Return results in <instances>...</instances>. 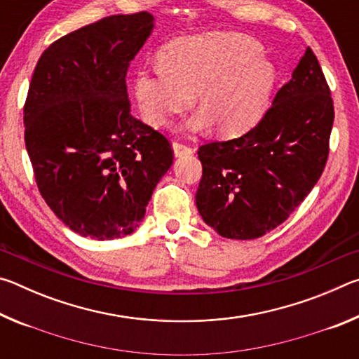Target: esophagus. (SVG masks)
<instances>
[{
  "label": "esophagus",
  "instance_id": "obj_1",
  "mask_svg": "<svg viewBox=\"0 0 359 359\" xmlns=\"http://www.w3.org/2000/svg\"><path fill=\"white\" fill-rule=\"evenodd\" d=\"M172 150H174V155L177 156V158L184 156V155L193 154V149H191V147H188V145L180 144V142H174V144H172Z\"/></svg>",
  "mask_w": 359,
  "mask_h": 359
}]
</instances>
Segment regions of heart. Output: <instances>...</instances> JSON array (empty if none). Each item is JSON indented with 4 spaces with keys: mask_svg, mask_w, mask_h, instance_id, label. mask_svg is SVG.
<instances>
[{
    "mask_svg": "<svg viewBox=\"0 0 359 359\" xmlns=\"http://www.w3.org/2000/svg\"><path fill=\"white\" fill-rule=\"evenodd\" d=\"M276 82L277 71L258 41L210 33L169 42L160 65L136 72L133 90L142 120L154 128L168 126L196 96L199 112L187 128L198 133L214 125L217 135L233 137L263 117Z\"/></svg>",
    "mask_w": 359,
    "mask_h": 359,
    "instance_id": "1",
    "label": "heart"
}]
</instances>
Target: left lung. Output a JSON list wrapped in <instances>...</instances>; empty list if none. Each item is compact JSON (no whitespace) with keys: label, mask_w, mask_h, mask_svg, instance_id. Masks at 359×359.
<instances>
[{"label":"left lung","mask_w":359,"mask_h":359,"mask_svg":"<svg viewBox=\"0 0 359 359\" xmlns=\"http://www.w3.org/2000/svg\"><path fill=\"white\" fill-rule=\"evenodd\" d=\"M334 106L311 47L269 111L244 136L198 150L203 177L196 208L228 239L248 241L290 217L323 172Z\"/></svg>","instance_id":"left-lung-1"}]
</instances>
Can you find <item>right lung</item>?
<instances>
[{"label": "right lung", "instance_id": "1", "mask_svg": "<svg viewBox=\"0 0 359 359\" xmlns=\"http://www.w3.org/2000/svg\"><path fill=\"white\" fill-rule=\"evenodd\" d=\"M154 15L104 17L48 46L36 65L23 123L39 191L74 233L131 234L171 168V144L130 112L126 71Z\"/></svg>", "mask_w": 359, "mask_h": 359}]
</instances>
